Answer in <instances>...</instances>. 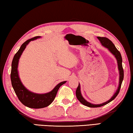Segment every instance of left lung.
Masks as SVG:
<instances>
[{
  "instance_id": "1",
  "label": "left lung",
  "mask_w": 133,
  "mask_h": 133,
  "mask_svg": "<svg viewBox=\"0 0 133 133\" xmlns=\"http://www.w3.org/2000/svg\"><path fill=\"white\" fill-rule=\"evenodd\" d=\"M97 38L98 39L99 41V42H101V45H103V46H104L109 50V51L115 56V58H116L117 65H118V71H119V84H118V88L117 89L116 92L114 93V94L112 95V97L108 101L100 104H94L89 103V102H88L87 100L85 99L84 98V97H82L81 92V86H80V84L79 83V85H78V87H77V90H76V96H77V99L79 100L80 103L83 104V105L88 107H91V108L99 107L105 105L108 103H110L111 101H112L114 99L116 98V97L117 96V95L118 94L119 90H120L121 84H122V82L123 81V78H124V71H123V66H122V57H121L120 52L117 50L116 46H115V45H114V43H113L109 39H108L107 38H105V37H99V36H98Z\"/></svg>"
}]
</instances>
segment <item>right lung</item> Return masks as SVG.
Segmentation results:
<instances>
[{
    "instance_id": "obj_1",
    "label": "right lung",
    "mask_w": 133,
    "mask_h": 133,
    "mask_svg": "<svg viewBox=\"0 0 133 133\" xmlns=\"http://www.w3.org/2000/svg\"><path fill=\"white\" fill-rule=\"evenodd\" d=\"M41 36H35L27 40L21 45L19 51L15 54L12 62V69L10 74L12 85L17 98L24 105L32 108H42L46 107L51 104L55 99L56 94L60 87L66 81L59 83L51 91L45 94H36L28 90L23 85L19 76L18 64L19 59L27 45L31 41L41 38Z\"/></svg>"
}]
</instances>
